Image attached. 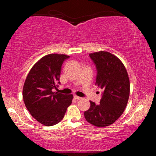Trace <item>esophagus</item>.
<instances>
[{"label": "esophagus", "mask_w": 156, "mask_h": 156, "mask_svg": "<svg viewBox=\"0 0 156 156\" xmlns=\"http://www.w3.org/2000/svg\"><path fill=\"white\" fill-rule=\"evenodd\" d=\"M74 98H75L76 100H78L82 99V98H81V97H79V96H74Z\"/></svg>", "instance_id": "34e87169"}]
</instances>
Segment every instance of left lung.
I'll use <instances>...</instances> for the list:
<instances>
[{
	"instance_id": "8db88e82",
	"label": "left lung",
	"mask_w": 156,
	"mask_h": 156,
	"mask_svg": "<svg viewBox=\"0 0 156 156\" xmlns=\"http://www.w3.org/2000/svg\"><path fill=\"white\" fill-rule=\"evenodd\" d=\"M97 69L96 85L103 89L100 104L90 100V108L84 115L88 122L98 127L114 123L125 111L130 93L127 72L117 56L105 51L89 54Z\"/></svg>"
}]
</instances>
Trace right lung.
<instances>
[{
    "label": "right lung",
    "mask_w": 156,
    "mask_h": 156,
    "mask_svg": "<svg viewBox=\"0 0 156 156\" xmlns=\"http://www.w3.org/2000/svg\"><path fill=\"white\" fill-rule=\"evenodd\" d=\"M69 58L65 54L46 55L33 66L25 81L23 97L25 107L44 126H53L60 122L72 104V94L52 91L60 84L62 65Z\"/></svg>",
    "instance_id": "1"
}]
</instances>
